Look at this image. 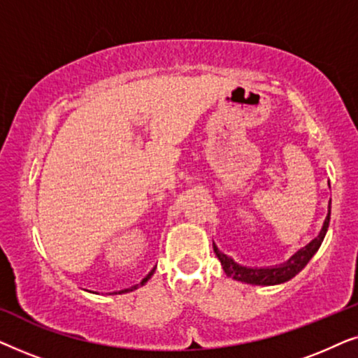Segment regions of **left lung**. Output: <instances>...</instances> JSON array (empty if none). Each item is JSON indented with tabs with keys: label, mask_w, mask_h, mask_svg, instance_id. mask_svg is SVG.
Returning <instances> with one entry per match:
<instances>
[{
	"label": "left lung",
	"mask_w": 358,
	"mask_h": 358,
	"mask_svg": "<svg viewBox=\"0 0 358 358\" xmlns=\"http://www.w3.org/2000/svg\"><path fill=\"white\" fill-rule=\"evenodd\" d=\"M329 220H331V200L329 207H327V217L322 223V228L317 236L313 239L311 243H308L305 248L298 249V251L293 254L290 259H287L283 264H278V266H268V267H248L241 266L234 261L233 257L227 256V254L222 252L218 249L217 244L213 243V251L217 254L218 261L222 262V267L224 273L228 277L234 278V280L249 283V285H278V283H285L296 275L298 272H301L308 262L311 261V257L315 256L320 249L322 239H324L327 228H329Z\"/></svg>",
	"instance_id": "left-lung-1"
}]
</instances>
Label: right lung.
Wrapping results in <instances>:
<instances>
[{"instance_id":"right-lung-1","label":"right lung","mask_w":358,"mask_h":358,"mask_svg":"<svg viewBox=\"0 0 358 358\" xmlns=\"http://www.w3.org/2000/svg\"><path fill=\"white\" fill-rule=\"evenodd\" d=\"M155 271H156V267H153L151 268V272L148 273V275H146L143 280H141L140 283H136V285H134V287H130V288H124V290H119V292H112V293H109V295H122V293H129V292H134V290H136V288H140V287H143L146 282L150 280L151 278V275H153L155 273ZM91 293H96V292H91Z\"/></svg>"}]
</instances>
